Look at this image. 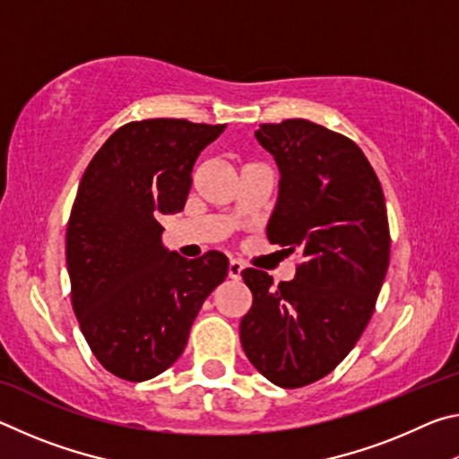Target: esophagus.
I'll return each instance as SVG.
<instances>
[{
  "instance_id": "1",
  "label": "esophagus",
  "mask_w": 459,
  "mask_h": 459,
  "mask_svg": "<svg viewBox=\"0 0 459 459\" xmlns=\"http://www.w3.org/2000/svg\"><path fill=\"white\" fill-rule=\"evenodd\" d=\"M240 271H243V263L232 259V261L229 263V277H230V279H240Z\"/></svg>"
}]
</instances>
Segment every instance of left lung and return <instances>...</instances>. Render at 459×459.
Returning a JSON list of instances; mask_svg holds the SVG:
<instances>
[{"mask_svg":"<svg viewBox=\"0 0 459 459\" xmlns=\"http://www.w3.org/2000/svg\"><path fill=\"white\" fill-rule=\"evenodd\" d=\"M255 137L279 168L267 238L301 263L277 287L265 271L240 273L253 293L240 344L271 383L298 388L336 368L375 312L391 253L385 194L360 147L317 123H263Z\"/></svg>","mask_w":459,"mask_h":459,"instance_id":"8db88e82","label":"left lung"}]
</instances>
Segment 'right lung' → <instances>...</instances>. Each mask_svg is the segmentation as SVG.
I'll list each match as a JSON object with an SVG mask.
<instances>
[{
    "instance_id": "add662e5",
    "label": "right lung",
    "mask_w": 459,
    "mask_h": 459,
    "mask_svg": "<svg viewBox=\"0 0 459 459\" xmlns=\"http://www.w3.org/2000/svg\"><path fill=\"white\" fill-rule=\"evenodd\" d=\"M227 126L145 119L119 127L84 169L66 230L73 307L92 354L142 383L184 352L202 304L229 273L208 251L184 259L161 243V214L184 211L200 152Z\"/></svg>"
}]
</instances>
